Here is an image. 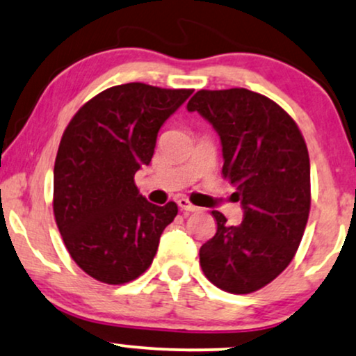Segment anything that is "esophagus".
Masks as SVG:
<instances>
[{
  "label": "esophagus",
  "instance_id": "1",
  "mask_svg": "<svg viewBox=\"0 0 356 356\" xmlns=\"http://www.w3.org/2000/svg\"><path fill=\"white\" fill-rule=\"evenodd\" d=\"M177 205L182 209V211H186V212H197V211H199V207H195L194 204H191V200L186 199V197H181V199H177Z\"/></svg>",
  "mask_w": 356,
  "mask_h": 356
}]
</instances>
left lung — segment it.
I'll list each match as a JSON object with an SVG mask.
<instances>
[{
	"instance_id": "obj_1",
	"label": "left lung",
	"mask_w": 356,
	"mask_h": 356,
	"mask_svg": "<svg viewBox=\"0 0 356 356\" xmlns=\"http://www.w3.org/2000/svg\"><path fill=\"white\" fill-rule=\"evenodd\" d=\"M187 111L220 137L222 174L234 184L243 220L229 225L212 211L217 232L200 247V267L213 285L252 293L292 262L310 212V159L297 124L280 106L243 88L197 91Z\"/></svg>"
}]
</instances>
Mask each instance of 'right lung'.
Segmentation results:
<instances>
[{
	"label": "right lung",
	"mask_w": 356,
	"mask_h": 356,
	"mask_svg": "<svg viewBox=\"0 0 356 356\" xmlns=\"http://www.w3.org/2000/svg\"><path fill=\"white\" fill-rule=\"evenodd\" d=\"M192 89L114 86L81 108L54 162V217L76 264L109 285L151 267L162 232L177 216L139 194L134 174L151 164L157 134Z\"/></svg>",
	"instance_id": "add662e5"
}]
</instances>
